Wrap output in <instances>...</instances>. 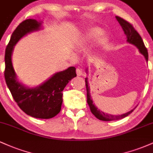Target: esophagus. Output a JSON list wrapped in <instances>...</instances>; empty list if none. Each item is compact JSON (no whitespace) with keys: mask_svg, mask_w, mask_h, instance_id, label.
<instances>
[{"mask_svg":"<svg viewBox=\"0 0 153 153\" xmlns=\"http://www.w3.org/2000/svg\"><path fill=\"white\" fill-rule=\"evenodd\" d=\"M76 73L78 76H81L82 75V71L81 69H79V68H77L76 69Z\"/></svg>","mask_w":153,"mask_h":153,"instance_id":"obj_1","label":"esophagus"}]
</instances>
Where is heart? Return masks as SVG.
<instances>
[{
	"label": "heart",
	"mask_w": 153,
	"mask_h": 153,
	"mask_svg": "<svg viewBox=\"0 0 153 153\" xmlns=\"http://www.w3.org/2000/svg\"><path fill=\"white\" fill-rule=\"evenodd\" d=\"M104 33V30L99 26H93L88 30L84 31L78 36L75 41V45L78 48H82L89 43L99 39ZM107 41L106 36H103L98 42V47H103Z\"/></svg>",
	"instance_id": "b5f03b06"
}]
</instances>
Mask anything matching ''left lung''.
<instances>
[{
    "label": "left lung",
    "instance_id": "left-lung-1",
    "mask_svg": "<svg viewBox=\"0 0 153 153\" xmlns=\"http://www.w3.org/2000/svg\"><path fill=\"white\" fill-rule=\"evenodd\" d=\"M116 19L118 21L121 26H122L123 31H124V34H125L126 36H127V42L128 43L131 44V45H134L135 47H137V48L139 50V52H140L145 57V59L147 62L148 61V52H147V50L146 47H145L144 42L143 41V39H142L140 35L138 34V32L134 29L132 25L129 24V22H127V21H125L124 19L119 16H116ZM85 72L88 73V68L85 70ZM88 78H85V86H86V90H87V103L90 106L91 111L92 112V114L97 119H100L101 121H113V120H118V119H121L124 117H127L128 115H129L131 112L134 111V108L129 111L127 112L125 114H123L121 115H113L110 114H107L103 112L102 111H101L97 108L95 104L94 103L92 99H91V94H90V87L88 86Z\"/></svg>",
    "mask_w": 153,
    "mask_h": 153
}]
</instances>
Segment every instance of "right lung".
I'll return each instance as SVG.
<instances>
[{"instance_id":"1","label":"right lung","mask_w":153,"mask_h":153,"mask_svg":"<svg viewBox=\"0 0 153 153\" xmlns=\"http://www.w3.org/2000/svg\"><path fill=\"white\" fill-rule=\"evenodd\" d=\"M42 22L26 19L17 26L11 35L5 53V79L13 99L26 114L38 119H50L60 111L62 91L67 84L76 77L75 67L54 73L36 87L24 85L17 78L12 63L14 46L24 36L42 29Z\"/></svg>"}]
</instances>
